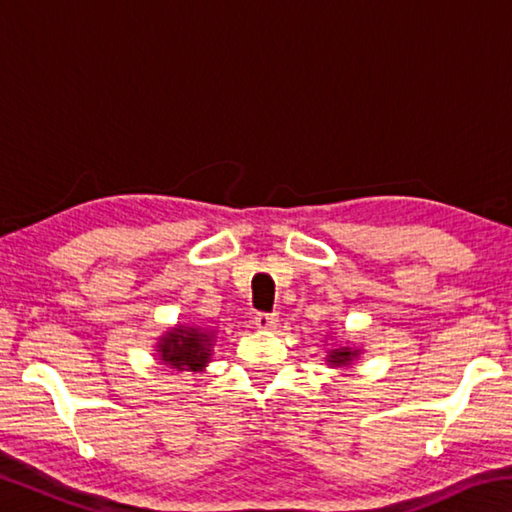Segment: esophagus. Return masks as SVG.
<instances>
[{
    "label": "esophagus",
    "instance_id": "34e87169",
    "mask_svg": "<svg viewBox=\"0 0 512 512\" xmlns=\"http://www.w3.org/2000/svg\"><path fill=\"white\" fill-rule=\"evenodd\" d=\"M253 323L259 329H273L277 325V314H266V311H259V314H255Z\"/></svg>",
    "mask_w": 512,
    "mask_h": 512
}]
</instances>
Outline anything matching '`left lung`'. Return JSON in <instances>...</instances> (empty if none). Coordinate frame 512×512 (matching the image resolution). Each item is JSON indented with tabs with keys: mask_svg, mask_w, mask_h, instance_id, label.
<instances>
[{
	"mask_svg": "<svg viewBox=\"0 0 512 512\" xmlns=\"http://www.w3.org/2000/svg\"><path fill=\"white\" fill-rule=\"evenodd\" d=\"M354 357H357V350H350V348H339V350H332L329 352V361L334 363V366H341V363H350Z\"/></svg>",
	"mask_w": 512,
	"mask_h": 512,
	"instance_id": "8db88e82",
	"label": "left lung"
}]
</instances>
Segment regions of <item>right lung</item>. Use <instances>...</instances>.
Listing matches in <instances>:
<instances>
[{
	"label": "right lung",
	"mask_w": 512,
	"mask_h": 512,
	"mask_svg": "<svg viewBox=\"0 0 512 512\" xmlns=\"http://www.w3.org/2000/svg\"><path fill=\"white\" fill-rule=\"evenodd\" d=\"M212 334L194 327H176L160 339V357L164 363L178 370H201L210 361Z\"/></svg>",
	"instance_id": "1"
}]
</instances>
